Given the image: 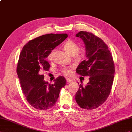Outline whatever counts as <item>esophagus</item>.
Wrapping results in <instances>:
<instances>
[{
	"label": "esophagus",
	"mask_w": 132,
	"mask_h": 132,
	"mask_svg": "<svg viewBox=\"0 0 132 132\" xmlns=\"http://www.w3.org/2000/svg\"><path fill=\"white\" fill-rule=\"evenodd\" d=\"M66 81H67V82H71L73 80L71 79H70V78H67Z\"/></svg>",
	"instance_id": "1"
}]
</instances>
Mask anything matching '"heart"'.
<instances>
[{"mask_svg": "<svg viewBox=\"0 0 132 132\" xmlns=\"http://www.w3.org/2000/svg\"><path fill=\"white\" fill-rule=\"evenodd\" d=\"M63 47L64 49H65L69 53H70V55H73V54H75L77 52V51L79 48V46L77 43L74 41V40L71 39H68L64 43ZM53 53L54 51H52L49 54V55L48 56V59L49 60L52 59ZM63 72L65 75H70L71 73V70L69 69L66 68L63 69Z\"/></svg>", "mask_w": 132, "mask_h": 132, "instance_id": "1", "label": "heart"}]
</instances>
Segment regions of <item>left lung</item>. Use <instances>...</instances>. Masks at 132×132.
I'll return each mask as SVG.
<instances>
[{
  "mask_svg": "<svg viewBox=\"0 0 132 132\" xmlns=\"http://www.w3.org/2000/svg\"><path fill=\"white\" fill-rule=\"evenodd\" d=\"M76 37L83 40L86 57L76 71L82 76H88L89 82L85 86L79 85L75 100L82 109L92 110L101 105L110 94L115 73L114 63L108 46L98 37L84 31L77 33Z\"/></svg>",
  "mask_w": 132,
  "mask_h": 132,
  "instance_id": "left-lung-1",
  "label": "left lung"
}]
</instances>
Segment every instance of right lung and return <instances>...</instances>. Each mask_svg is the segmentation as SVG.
<instances>
[{
	"label": "right lung",
	"instance_id": "1",
	"mask_svg": "<svg viewBox=\"0 0 132 132\" xmlns=\"http://www.w3.org/2000/svg\"><path fill=\"white\" fill-rule=\"evenodd\" d=\"M67 36L66 33L42 35L26 43L20 53L16 72L27 100L36 109L47 110L53 106L66 85L64 77H57L50 84L43 80L42 73L50 69L46 58L50 52Z\"/></svg>",
	"mask_w": 132,
	"mask_h": 132
}]
</instances>
